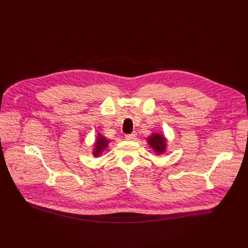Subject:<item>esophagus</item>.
I'll return each mask as SVG.
<instances>
[{"label":"esophagus","instance_id":"obj_1","mask_svg":"<svg viewBox=\"0 0 248 248\" xmlns=\"http://www.w3.org/2000/svg\"><path fill=\"white\" fill-rule=\"evenodd\" d=\"M135 138H136V133H130V134H127L125 135V140H135Z\"/></svg>","mask_w":248,"mask_h":248}]
</instances>
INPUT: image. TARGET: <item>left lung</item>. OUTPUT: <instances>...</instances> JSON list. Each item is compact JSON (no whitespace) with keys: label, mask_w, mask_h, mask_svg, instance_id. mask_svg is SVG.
Segmentation results:
<instances>
[{"label":"left lung","mask_w":248,"mask_h":248,"mask_svg":"<svg viewBox=\"0 0 248 248\" xmlns=\"http://www.w3.org/2000/svg\"><path fill=\"white\" fill-rule=\"evenodd\" d=\"M148 143L150 144V146L154 148V150L157 154H163L165 151V146H166V141L165 139L163 138L162 135L160 134H154L152 136L148 139Z\"/></svg>","instance_id":"obj_1"}]
</instances>
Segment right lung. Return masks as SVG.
I'll return each instance as SVG.
<instances>
[{"label": "right lung", "mask_w": 248, "mask_h": 248, "mask_svg": "<svg viewBox=\"0 0 248 248\" xmlns=\"http://www.w3.org/2000/svg\"><path fill=\"white\" fill-rule=\"evenodd\" d=\"M108 146V140H105L103 136L101 135H98V139H97V143H96V149H94L93 155H98L100 152H102L103 149L105 147Z\"/></svg>", "instance_id": "obj_1"}]
</instances>
